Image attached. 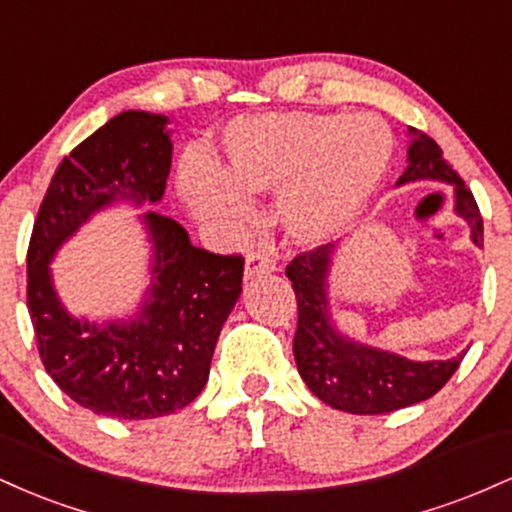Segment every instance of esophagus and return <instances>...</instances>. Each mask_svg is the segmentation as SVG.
<instances>
[{"label":"esophagus","mask_w":512,"mask_h":512,"mask_svg":"<svg viewBox=\"0 0 512 512\" xmlns=\"http://www.w3.org/2000/svg\"><path fill=\"white\" fill-rule=\"evenodd\" d=\"M274 272V260L269 252L257 250L250 252L248 260H245V279H252V276H260V274H269Z\"/></svg>","instance_id":"34e87169"}]
</instances>
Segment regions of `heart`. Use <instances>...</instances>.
Listing matches in <instances>:
<instances>
[{
  "label": "heart",
  "mask_w": 512,
  "mask_h": 512,
  "mask_svg": "<svg viewBox=\"0 0 512 512\" xmlns=\"http://www.w3.org/2000/svg\"><path fill=\"white\" fill-rule=\"evenodd\" d=\"M392 154L378 117L284 113L245 117L226 129L216 168L185 158L178 190L204 221L248 223L243 195H274L276 216L291 238L320 243L361 214Z\"/></svg>",
  "instance_id": "1"
}]
</instances>
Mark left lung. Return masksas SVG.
I'll list each match as a JSON object with an SVG mask.
<instances>
[{"instance_id":"1","label":"left lung","mask_w":512,"mask_h":512,"mask_svg":"<svg viewBox=\"0 0 512 512\" xmlns=\"http://www.w3.org/2000/svg\"><path fill=\"white\" fill-rule=\"evenodd\" d=\"M409 166L397 187L416 180L448 182L455 190V211L467 221L472 243L484 245V221L472 192L448 166L440 146L424 132L409 127ZM334 245L303 252L286 267L298 303V327L293 356L305 385L317 399L349 414H387L433 397L452 378L467 351L448 361H409V358L354 342L334 325L330 286Z\"/></svg>"}]
</instances>
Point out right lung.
I'll use <instances>...</instances> for the list:
<instances>
[{
    "mask_svg": "<svg viewBox=\"0 0 512 512\" xmlns=\"http://www.w3.org/2000/svg\"><path fill=\"white\" fill-rule=\"evenodd\" d=\"M168 117L125 110L84 139L52 175L28 245V313L40 361L57 387L93 414L156 419L204 390L223 322L243 291V257L195 248L185 228L146 211L151 286L129 320L67 313L50 262L93 214L115 202H161L173 158Z\"/></svg>",
    "mask_w": 512,
    "mask_h": 512,
    "instance_id": "add662e5",
    "label": "right lung"
}]
</instances>
